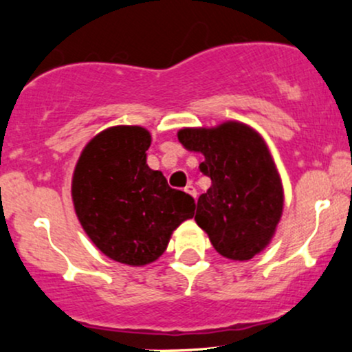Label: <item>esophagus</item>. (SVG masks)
<instances>
[{
  "mask_svg": "<svg viewBox=\"0 0 352 352\" xmlns=\"http://www.w3.org/2000/svg\"><path fill=\"white\" fill-rule=\"evenodd\" d=\"M185 192H187V193H190V195H192V197H197V188H195V187H193V185H192V184H188V185H187V187H185Z\"/></svg>",
  "mask_w": 352,
  "mask_h": 352,
  "instance_id": "34e87169",
  "label": "esophagus"
}]
</instances>
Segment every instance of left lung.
Returning <instances> with one entry per match:
<instances>
[{
    "mask_svg": "<svg viewBox=\"0 0 352 352\" xmlns=\"http://www.w3.org/2000/svg\"><path fill=\"white\" fill-rule=\"evenodd\" d=\"M179 140L201 152L200 172L212 185L197 204L195 221L213 248L230 260H250L272 240L283 212V187L266 144L240 122L182 129Z\"/></svg>",
    "mask_w": 352,
    "mask_h": 352,
    "instance_id": "8db88e82",
    "label": "left lung"
}]
</instances>
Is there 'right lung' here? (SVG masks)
Masks as SVG:
<instances>
[{
    "mask_svg": "<svg viewBox=\"0 0 352 352\" xmlns=\"http://www.w3.org/2000/svg\"><path fill=\"white\" fill-rule=\"evenodd\" d=\"M148 147L144 127H111L86 145L72 177V201L84 232L106 256L132 266L155 261L173 230L195 210L193 197L148 168Z\"/></svg>",
    "mask_w": 352,
    "mask_h": 352,
    "instance_id": "add662e5",
    "label": "right lung"
}]
</instances>
